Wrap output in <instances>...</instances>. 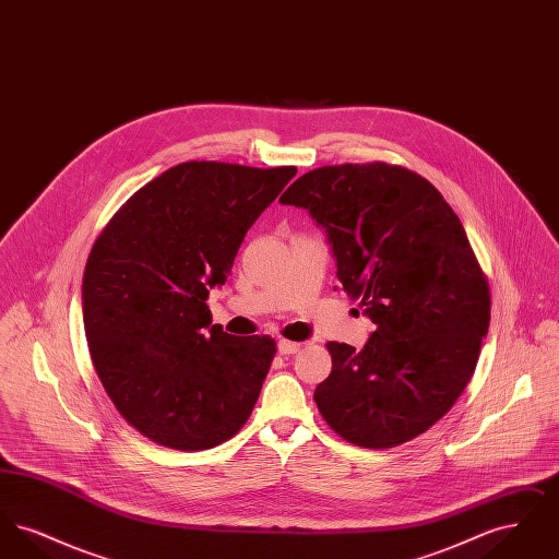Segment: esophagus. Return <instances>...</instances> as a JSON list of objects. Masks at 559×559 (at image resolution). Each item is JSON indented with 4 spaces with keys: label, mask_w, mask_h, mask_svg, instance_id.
Masks as SVG:
<instances>
[{
    "label": "esophagus",
    "mask_w": 559,
    "mask_h": 559,
    "mask_svg": "<svg viewBox=\"0 0 559 559\" xmlns=\"http://www.w3.org/2000/svg\"><path fill=\"white\" fill-rule=\"evenodd\" d=\"M299 349H301V344H297V342H289V340H281L278 342V352L283 356H292V354H297Z\"/></svg>",
    "instance_id": "obj_1"
}]
</instances>
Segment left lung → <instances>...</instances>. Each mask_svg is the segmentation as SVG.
I'll return each instance as SVG.
<instances>
[{
	"label": "left lung",
	"mask_w": 559,
	"mask_h": 559,
	"mask_svg": "<svg viewBox=\"0 0 559 559\" xmlns=\"http://www.w3.org/2000/svg\"><path fill=\"white\" fill-rule=\"evenodd\" d=\"M281 203L324 230L344 292L377 326L362 349L326 344L320 415L356 447L413 440L463 394L490 324L488 281L461 219L426 178L388 163L319 167Z\"/></svg>",
	"instance_id": "obj_1"
}]
</instances>
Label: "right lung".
Masks as SVG:
<instances>
[{
  "instance_id": "obj_1",
  "label": "right lung",
  "mask_w": 559,
  "mask_h": 559,
  "mask_svg": "<svg viewBox=\"0 0 559 559\" xmlns=\"http://www.w3.org/2000/svg\"><path fill=\"white\" fill-rule=\"evenodd\" d=\"M297 174L188 160L140 188L92 247L83 326L121 417L176 451H205L249 419L276 344L212 324L207 297Z\"/></svg>"
}]
</instances>
